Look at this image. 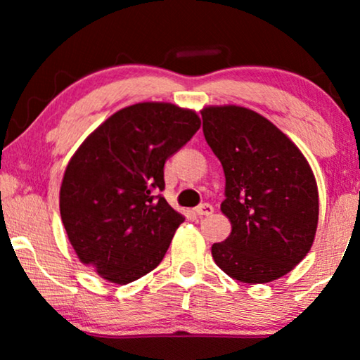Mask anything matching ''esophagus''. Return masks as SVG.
Returning a JSON list of instances; mask_svg holds the SVG:
<instances>
[{"label":"esophagus","instance_id":"esophagus-1","mask_svg":"<svg viewBox=\"0 0 360 360\" xmlns=\"http://www.w3.org/2000/svg\"><path fill=\"white\" fill-rule=\"evenodd\" d=\"M211 213H213V206L208 205V203H203V205H200L198 208H195L196 216H208Z\"/></svg>","mask_w":360,"mask_h":360}]
</instances>
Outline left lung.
Segmentation results:
<instances>
[{
    "mask_svg": "<svg viewBox=\"0 0 360 360\" xmlns=\"http://www.w3.org/2000/svg\"><path fill=\"white\" fill-rule=\"evenodd\" d=\"M205 139L223 165L221 211L231 234L211 255L231 278L269 283L293 270L311 249L319 198L302 150L274 122L249 108L201 110Z\"/></svg>",
    "mask_w": 360,
    "mask_h": 360,
    "instance_id": "left-lung-1",
    "label": "left lung"
}]
</instances>
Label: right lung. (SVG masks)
<instances>
[{
  "mask_svg": "<svg viewBox=\"0 0 360 360\" xmlns=\"http://www.w3.org/2000/svg\"><path fill=\"white\" fill-rule=\"evenodd\" d=\"M200 116L172 103L126 106L101 122L63 174L60 216L82 264L126 285L162 262L185 218L155 195L164 165L200 129Z\"/></svg>",
  "mask_w": 360,
  "mask_h": 360,
  "instance_id": "add662e5",
  "label": "right lung"
}]
</instances>
